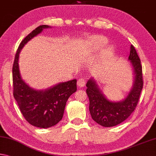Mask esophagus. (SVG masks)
Wrapping results in <instances>:
<instances>
[{
  "mask_svg": "<svg viewBox=\"0 0 156 156\" xmlns=\"http://www.w3.org/2000/svg\"><path fill=\"white\" fill-rule=\"evenodd\" d=\"M77 85L79 87H83L85 85V80L83 78H81L80 79H78V82H77Z\"/></svg>",
  "mask_w": 156,
  "mask_h": 156,
  "instance_id": "34e87169",
  "label": "esophagus"
}]
</instances>
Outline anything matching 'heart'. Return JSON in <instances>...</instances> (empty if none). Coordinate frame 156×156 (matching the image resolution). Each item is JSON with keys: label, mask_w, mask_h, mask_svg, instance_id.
<instances>
[{"label": "heart", "mask_w": 156, "mask_h": 156, "mask_svg": "<svg viewBox=\"0 0 156 156\" xmlns=\"http://www.w3.org/2000/svg\"><path fill=\"white\" fill-rule=\"evenodd\" d=\"M91 42L94 44V45L97 46V47H101L105 45L108 42L107 39H106L105 37L103 36H95L92 38V40H91Z\"/></svg>", "instance_id": "obj_1"}]
</instances>
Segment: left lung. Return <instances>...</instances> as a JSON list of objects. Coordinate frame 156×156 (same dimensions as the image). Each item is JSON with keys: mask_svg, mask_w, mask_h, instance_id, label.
<instances>
[{"mask_svg": "<svg viewBox=\"0 0 156 156\" xmlns=\"http://www.w3.org/2000/svg\"><path fill=\"white\" fill-rule=\"evenodd\" d=\"M130 49L128 60L132 66L134 80L128 95L122 101H110L93 78L89 79L86 84L91 118L102 126L112 127L119 124L131 115L137 105L143 87L142 69L135 47L131 45Z\"/></svg>", "mask_w": 156, "mask_h": 156, "instance_id": "obj_1", "label": "left lung"}]
</instances>
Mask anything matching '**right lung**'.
I'll list each match as a JSON object with an SVG mask.
<instances>
[{
  "label": "right lung",
  "instance_id": "right-lung-1",
  "mask_svg": "<svg viewBox=\"0 0 156 156\" xmlns=\"http://www.w3.org/2000/svg\"><path fill=\"white\" fill-rule=\"evenodd\" d=\"M51 28L42 25L24 38L16 51L12 67L14 97L27 122L34 126L47 128L56 125L62 119L66 103L77 90V80L56 84L46 90H38L30 87L22 79L19 71V54L30 40L41 33L44 29Z\"/></svg>",
  "mask_w": 156,
  "mask_h": 156
}]
</instances>
